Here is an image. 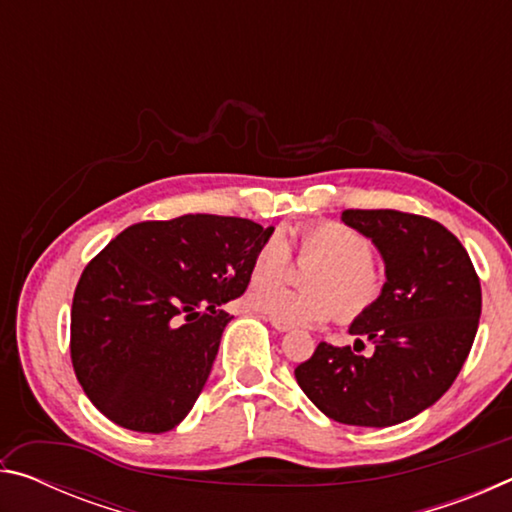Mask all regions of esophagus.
Wrapping results in <instances>:
<instances>
[{"instance_id": "34e87169", "label": "esophagus", "mask_w": 512, "mask_h": 512, "mask_svg": "<svg viewBox=\"0 0 512 512\" xmlns=\"http://www.w3.org/2000/svg\"><path fill=\"white\" fill-rule=\"evenodd\" d=\"M266 320L277 329V332H289V329H291V325L282 323V320H277V318H273V316H266Z\"/></svg>"}]
</instances>
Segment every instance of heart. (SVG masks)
<instances>
[{
  "mask_svg": "<svg viewBox=\"0 0 512 512\" xmlns=\"http://www.w3.org/2000/svg\"><path fill=\"white\" fill-rule=\"evenodd\" d=\"M296 241L302 257L323 259L309 273V287L314 291H293L280 282L262 280L284 277L291 268L287 239L271 235L262 241L250 264V280H262L248 291L250 309L287 325H314L334 318L339 311L343 320L361 318L377 305L384 293V275L372 264L375 244L368 235L339 221H316L302 225Z\"/></svg>",
  "mask_w": 512,
  "mask_h": 512,
  "instance_id": "1",
  "label": "heart"
}]
</instances>
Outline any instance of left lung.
Listing matches in <instances>:
<instances>
[{
    "label": "left lung",
    "mask_w": 512,
    "mask_h": 512,
    "mask_svg": "<svg viewBox=\"0 0 512 512\" xmlns=\"http://www.w3.org/2000/svg\"><path fill=\"white\" fill-rule=\"evenodd\" d=\"M341 221L368 235L386 264L379 302L350 327L375 352L318 343L296 379L327 418L393 427L454 384L479 327L481 282L461 241L427 216L345 210Z\"/></svg>",
    "instance_id": "8db88e82"
}]
</instances>
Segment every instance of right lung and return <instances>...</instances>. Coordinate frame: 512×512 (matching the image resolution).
Listing matches in <instances>:
<instances>
[{"mask_svg": "<svg viewBox=\"0 0 512 512\" xmlns=\"http://www.w3.org/2000/svg\"><path fill=\"white\" fill-rule=\"evenodd\" d=\"M273 228L219 214L142 221L83 268L69 354L90 402L119 427L164 433L201 395L239 298Z\"/></svg>", "mask_w": 512, "mask_h": 512, "instance_id": "add662e5", "label": "right lung"}]
</instances>
